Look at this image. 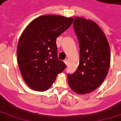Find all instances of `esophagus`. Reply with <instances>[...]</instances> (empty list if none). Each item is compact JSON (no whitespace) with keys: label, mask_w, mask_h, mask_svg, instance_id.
Returning <instances> with one entry per match:
<instances>
[{"label":"esophagus","mask_w":121,"mask_h":121,"mask_svg":"<svg viewBox=\"0 0 121 121\" xmlns=\"http://www.w3.org/2000/svg\"><path fill=\"white\" fill-rule=\"evenodd\" d=\"M64 62H65V63L66 64V65H68V59H66V60H65L64 61Z\"/></svg>","instance_id":"1"}]
</instances>
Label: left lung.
<instances>
[{
    "label": "left lung",
    "mask_w": 121,
    "mask_h": 121,
    "mask_svg": "<svg viewBox=\"0 0 121 121\" xmlns=\"http://www.w3.org/2000/svg\"><path fill=\"white\" fill-rule=\"evenodd\" d=\"M73 27L80 47V63L68 75L69 86L78 94L93 92L102 83L111 63L109 42L99 26L90 19L75 17Z\"/></svg>",
    "instance_id": "8db88e82"
}]
</instances>
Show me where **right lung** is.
I'll return each mask as SVG.
<instances>
[{
  "instance_id": "1",
  "label": "right lung",
  "mask_w": 121,
  "mask_h": 121,
  "mask_svg": "<svg viewBox=\"0 0 121 121\" xmlns=\"http://www.w3.org/2000/svg\"><path fill=\"white\" fill-rule=\"evenodd\" d=\"M73 22L72 17L44 15L31 21L21 35L17 57L24 80L36 91L48 90L66 65L57 57V37Z\"/></svg>"
}]
</instances>
